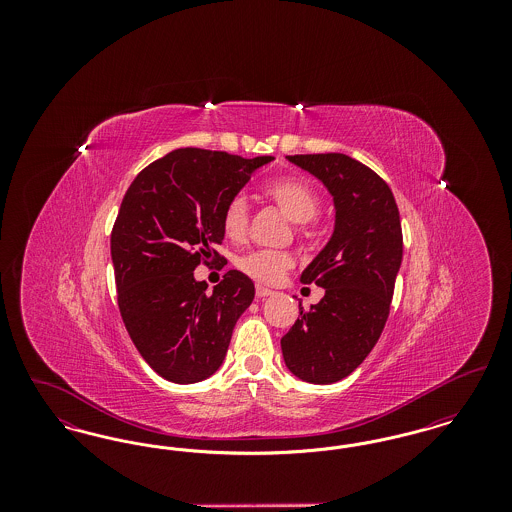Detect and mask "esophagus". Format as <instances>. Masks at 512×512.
Instances as JSON below:
<instances>
[{"mask_svg":"<svg viewBox=\"0 0 512 512\" xmlns=\"http://www.w3.org/2000/svg\"><path fill=\"white\" fill-rule=\"evenodd\" d=\"M255 295H257L259 299H267L270 295H274V292H272L270 288H265V286H257V288H255Z\"/></svg>","mask_w":512,"mask_h":512,"instance_id":"obj_1","label":"esophagus"}]
</instances>
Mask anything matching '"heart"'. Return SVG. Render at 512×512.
I'll list each match as a JSON object with an SVG mask.
<instances>
[{
	"label": "heart",
	"mask_w": 512,
	"mask_h": 512,
	"mask_svg": "<svg viewBox=\"0 0 512 512\" xmlns=\"http://www.w3.org/2000/svg\"><path fill=\"white\" fill-rule=\"evenodd\" d=\"M268 199L293 222H309L317 217L320 197L303 180L284 178L268 184L265 188ZM222 230L230 240H242L247 232L249 209L242 195H234L222 209ZM238 268L257 282L272 284L282 278V274L292 267V257L284 251L257 249L245 253L238 259Z\"/></svg>",
	"instance_id": "b5f03b06"
}]
</instances>
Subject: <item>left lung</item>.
I'll list each match as a JSON object with an SVG mask.
<instances>
[{
	"mask_svg": "<svg viewBox=\"0 0 512 512\" xmlns=\"http://www.w3.org/2000/svg\"><path fill=\"white\" fill-rule=\"evenodd\" d=\"M334 197L330 242L303 270V284L324 288L280 340L284 363L299 380L334 384L366 359L390 315L395 278L403 259V234L390 186L343 153L288 155Z\"/></svg>",
	"mask_w": 512,
	"mask_h": 512,
	"instance_id": "obj_1",
	"label": "left lung"
}]
</instances>
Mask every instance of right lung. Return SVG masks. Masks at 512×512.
I'll return each mask as SVG.
<instances>
[{
    "label": "right lung",
    "instance_id": "obj_1",
    "mask_svg": "<svg viewBox=\"0 0 512 512\" xmlns=\"http://www.w3.org/2000/svg\"><path fill=\"white\" fill-rule=\"evenodd\" d=\"M274 157L182 147L153 161L126 194L111 232L117 301L136 349L159 376L194 384L222 365L232 330L255 297L240 270L207 292L199 263L222 261V209Z\"/></svg>",
    "mask_w": 512,
    "mask_h": 512
}]
</instances>
